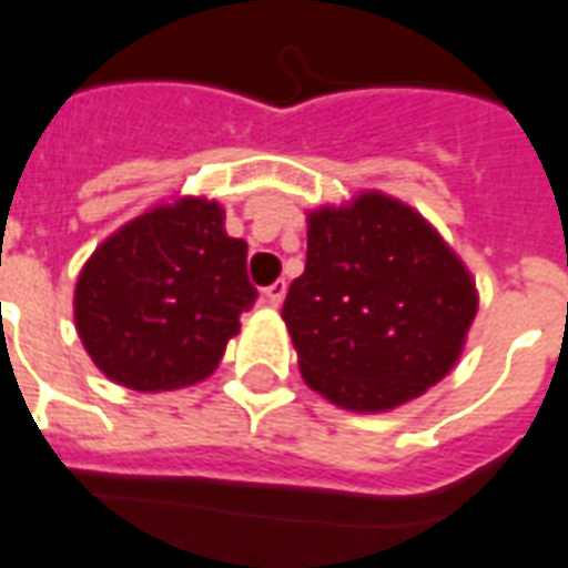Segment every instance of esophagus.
Returning a JSON list of instances; mask_svg holds the SVG:
<instances>
[{
	"label": "esophagus",
	"mask_w": 568,
	"mask_h": 568,
	"mask_svg": "<svg viewBox=\"0 0 568 568\" xmlns=\"http://www.w3.org/2000/svg\"><path fill=\"white\" fill-rule=\"evenodd\" d=\"M285 288H288V285H285V280H276V283L264 288V301H267L271 306H280L285 297Z\"/></svg>",
	"instance_id": "1"
}]
</instances>
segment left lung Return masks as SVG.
<instances>
[{
  "mask_svg": "<svg viewBox=\"0 0 568 568\" xmlns=\"http://www.w3.org/2000/svg\"><path fill=\"white\" fill-rule=\"evenodd\" d=\"M283 304L304 382L352 413L422 397L455 367L478 310L473 276L422 213L382 192L322 207Z\"/></svg>",
  "mask_w": 568,
  "mask_h": 568,
  "instance_id": "8db88e82",
  "label": "left lung"
}]
</instances>
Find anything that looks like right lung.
Returning a JSON list of instances; mask_svg holds the SVG:
<instances>
[{
  "mask_svg": "<svg viewBox=\"0 0 568 568\" xmlns=\"http://www.w3.org/2000/svg\"><path fill=\"white\" fill-rule=\"evenodd\" d=\"M255 297L246 243L225 234V210L180 199L92 252L74 288V325L108 379L171 390L216 369Z\"/></svg>",
  "mask_w": 568,
  "mask_h": 568,
  "instance_id": "right-lung-1",
  "label": "right lung"
}]
</instances>
